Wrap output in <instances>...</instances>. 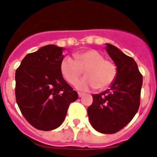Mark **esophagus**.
I'll return each instance as SVG.
<instances>
[{
  "label": "esophagus",
  "instance_id": "34e87169",
  "mask_svg": "<svg viewBox=\"0 0 157 157\" xmlns=\"http://www.w3.org/2000/svg\"><path fill=\"white\" fill-rule=\"evenodd\" d=\"M83 95H84V94L80 93V92H78V96H79V98H81V97H83Z\"/></svg>",
  "mask_w": 157,
  "mask_h": 157
}]
</instances>
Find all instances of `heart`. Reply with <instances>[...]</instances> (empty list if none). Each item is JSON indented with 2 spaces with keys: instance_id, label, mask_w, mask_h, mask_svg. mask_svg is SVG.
Masks as SVG:
<instances>
[{
  "instance_id": "heart-1",
  "label": "heart",
  "mask_w": 157,
  "mask_h": 157,
  "mask_svg": "<svg viewBox=\"0 0 157 157\" xmlns=\"http://www.w3.org/2000/svg\"><path fill=\"white\" fill-rule=\"evenodd\" d=\"M83 69L86 76L76 84L80 90L92 88L105 90L114 83L117 76L115 63L105 59V56L95 49L77 52L75 59L66 56L60 63L61 74L70 84H75Z\"/></svg>"
}]
</instances>
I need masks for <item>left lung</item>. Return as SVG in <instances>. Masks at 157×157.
Returning a JSON list of instances; mask_svg holds the SVG:
<instances>
[{
	"label": "left lung",
	"mask_w": 157,
	"mask_h": 157,
	"mask_svg": "<svg viewBox=\"0 0 157 157\" xmlns=\"http://www.w3.org/2000/svg\"><path fill=\"white\" fill-rule=\"evenodd\" d=\"M106 51L117 67V76L111 88L92 94L93 103L87 108L89 120L96 131L114 134L131 121L140 105L143 76L132 57L111 44Z\"/></svg>",
	"instance_id": "1"
}]
</instances>
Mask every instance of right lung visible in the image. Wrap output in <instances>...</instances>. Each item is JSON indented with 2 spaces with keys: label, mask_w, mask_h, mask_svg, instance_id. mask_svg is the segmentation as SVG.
Returning a JSON list of instances; mask_svg holds the SVG:
<instances>
[{
  "label": "right lung",
  "mask_w": 157,
  "mask_h": 157,
  "mask_svg": "<svg viewBox=\"0 0 157 157\" xmlns=\"http://www.w3.org/2000/svg\"><path fill=\"white\" fill-rule=\"evenodd\" d=\"M63 48L47 45L25 56L15 72V98L20 111L33 127L58 128L69 105L78 98L60 71Z\"/></svg>",
  "instance_id": "obj_1"
}]
</instances>
